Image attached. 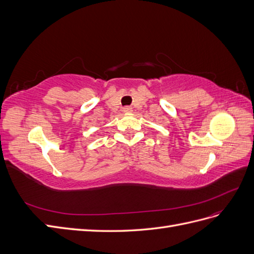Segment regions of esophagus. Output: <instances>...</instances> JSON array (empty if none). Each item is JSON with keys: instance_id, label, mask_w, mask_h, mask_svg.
Instances as JSON below:
<instances>
[{"instance_id": "1", "label": "esophagus", "mask_w": 254, "mask_h": 254, "mask_svg": "<svg viewBox=\"0 0 254 254\" xmlns=\"http://www.w3.org/2000/svg\"><path fill=\"white\" fill-rule=\"evenodd\" d=\"M123 111H124V113H130L132 112V108L131 107H125V108L123 109Z\"/></svg>"}]
</instances>
